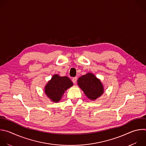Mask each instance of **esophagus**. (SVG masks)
Instances as JSON below:
<instances>
[{
    "label": "esophagus",
    "mask_w": 146,
    "mask_h": 146,
    "mask_svg": "<svg viewBox=\"0 0 146 146\" xmlns=\"http://www.w3.org/2000/svg\"><path fill=\"white\" fill-rule=\"evenodd\" d=\"M77 77H73V78H72V81H73V82L74 83V84H76V82H77Z\"/></svg>",
    "instance_id": "esophagus-1"
}]
</instances>
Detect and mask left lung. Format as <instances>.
Segmentation results:
<instances>
[{
  "label": "left lung",
  "instance_id": "1",
  "mask_svg": "<svg viewBox=\"0 0 146 146\" xmlns=\"http://www.w3.org/2000/svg\"><path fill=\"white\" fill-rule=\"evenodd\" d=\"M77 84L87 98L95 100L104 93V86L101 81L93 73H88L77 80Z\"/></svg>",
  "mask_w": 146,
  "mask_h": 146
}]
</instances>
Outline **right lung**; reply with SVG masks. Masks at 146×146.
I'll return each instance as SVG.
<instances>
[{"mask_svg":"<svg viewBox=\"0 0 146 146\" xmlns=\"http://www.w3.org/2000/svg\"><path fill=\"white\" fill-rule=\"evenodd\" d=\"M73 85V82L69 77L54 74L46 85L44 93L52 102L57 103L62 99L65 92Z\"/></svg>","mask_w":146,"mask_h":146,"instance_id":"1","label":"right lung"}]
</instances>
